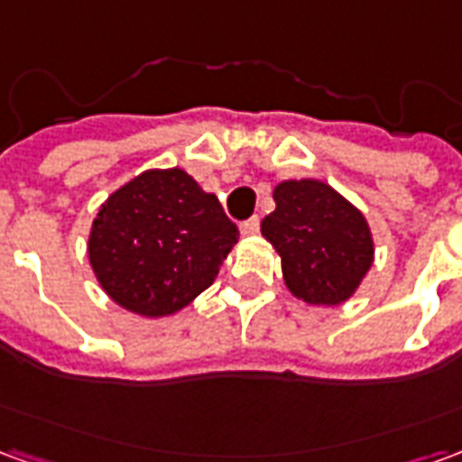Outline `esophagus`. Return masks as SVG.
<instances>
[{
  "instance_id": "34e87169",
  "label": "esophagus",
  "mask_w": 462,
  "mask_h": 462,
  "mask_svg": "<svg viewBox=\"0 0 462 462\" xmlns=\"http://www.w3.org/2000/svg\"><path fill=\"white\" fill-rule=\"evenodd\" d=\"M240 232L245 235V237L257 235V232H260V217H250V220L240 222Z\"/></svg>"
}]
</instances>
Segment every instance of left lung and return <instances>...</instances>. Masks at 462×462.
I'll return each instance as SVG.
<instances>
[{
    "label": "left lung",
    "instance_id": "8db88e82",
    "mask_svg": "<svg viewBox=\"0 0 462 462\" xmlns=\"http://www.w3.org/2000/svg\"><path fill=\"white\" fill-rule=\"evenodd\" d=\"M262 235L282 260L297 300L317 307L348 301L374 264V235L364 212L317 178L280 182Z\"/></svg>",
    "mask_w": 462,
    "mask_h": 462
}]
</instances>
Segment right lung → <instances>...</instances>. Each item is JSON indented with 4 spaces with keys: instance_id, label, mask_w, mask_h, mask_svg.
Wrapping results in <instances>:
<instances>
[{
    "instance_id": "obj_1",
    "label": "right lung",
    "mask_w": 462,
    "mask_h": 462,
    "mask_svg": "<svg viewBox=\"0 0 462 462\" xmlns=\"http://www.w3.org/2000/svg\"><path fill=\"white\" fill-rule=\"evenodd\" d=\"M237 237L220 200L182 168H151L98 208L88 262L121 310L161 319L210 287Z\"/></svg>"
}]
</instances>
